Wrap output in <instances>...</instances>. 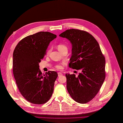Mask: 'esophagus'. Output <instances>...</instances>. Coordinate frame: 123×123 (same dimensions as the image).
<instances>
[{
	"label": "esophagus",
	"instance_id": "1",
	"mask_svg": "<svg viewBox=\"0 0 123 123\" xmlns=\"http://www.w3.org/2000/svg\"><path fill=\"white\" fill-rule=\"evenodd\" d=\"M62 73H61V72H58V76H62Z\"/></svg>",
	"mask_w": 123,
	"mask_h": 123
}]
</instances>
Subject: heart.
Masks as SVG:
<instances>
[{"label":"heart","mask_w":123,"mask_h":123,"mask_svg":"<svg viewBox=\"0 0 123 123\" xmlns=\"http://www.w3.org/2000/svg\"><path fill=\"white\" fill-rule=\"evenodd\" d=\"M57 48L58 50L62 52L64 50H67L68 48L67 47V46L65 45V44H63V43H59L57 46ZM55 68L56 69H57V70H62L63 68H64V65L62 64H57L56 65H55Z\"/></svg>","instance_id":"heart-1"}]
</instances>
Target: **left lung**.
I'll return each mask as SVG.
<instances>
[{
    "mask_svg": "<svg viewBox=\"0 0 123 123\" xmlns=\"http://www.w3.org/2000/svg\"><path fill=\"white\" fill-rule=\"evenodd\" d=\"M59 36L72 43L69 67L81 71L77 76L74 74H66L68 92L76 102L87 103L98 93L105 80V56L97 41L86 31L71 29Z\"/></svg>",
    "mask_w": 123,
    "mask_h": 123,
    "instance_id": "1",
    "label": "left lung"
}]
</instances>
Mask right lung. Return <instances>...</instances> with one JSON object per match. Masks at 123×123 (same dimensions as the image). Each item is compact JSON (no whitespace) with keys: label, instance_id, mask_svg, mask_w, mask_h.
Returning <instances> with one entry per match:
<instances>
[{"label":"right lung","instance_id":"right-lung-1","mask_svg":"<svg viewBox=\"0 0 123 123\" xmlns=\"http://www.w3.org/2000/svg\"><path fill=\"white\" fill-rule=\"evenodd\" d=\"M56 37L50 32H39L22 39L14 50V79L21 95L31 103L43 104L53 94L57 73L49 71L43 74L39 63L46 55L49 43Z\"/></svg>","mask_w":123,"mask_h":123}]
</instances>
